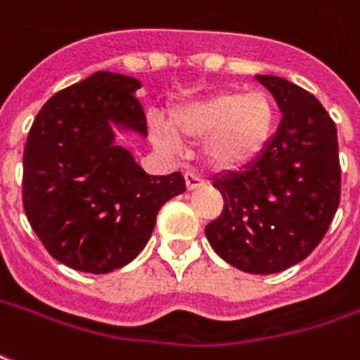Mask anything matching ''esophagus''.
<instances>
[{
    "mask_svg": "<svg viewBox=\"0 0 360 360\" xmlns=\"http://www.w3.org/2000/svg\"><path fill=\"white\" fill-rule=\"evenodd\" d=\"M185 181H187V188L193 191V188H198L205 185V177L197 172H187L185 173Z\"/></svg>",
    "mask_w": 360,
    "mask_h": 360,
    "instance_id": "esophagus-1",
    "label": "esophagus"
}]
</instances>
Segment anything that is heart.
Here are the masks:
<instances>
[{
	"label": "heart",
	"instance_id": "obj_1",
	"mask_svg": "<svg viewBox=\"0 0 360 360\" xmlns=\"http://www.w3.org/2000/svg\"><path fill=\"white\" fill-rule=\"evenodd\" d=\"M172 129L173 133L160 120H152L155 146L175 152L173 134L185 140L202 138L200 155L206 165L230 172L263 154L275 132V105L261 89L220 91L177 107L172 115Z\"/></svg>",
	"mask_w": 360,
	"mask_h": 360
}]
</instances>
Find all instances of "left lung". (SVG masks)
<instances>
[{
  "label": "left lung",
  "mask_w": 360,
  "mask_h": 360,
  "mask_svg": "<svg viewBox=\"0 0 360 360\" xmlns=\"http://www.w3.org/2000/svg\"><path fill=\"white\" fill-rule=\"evenodd\" d=\"M283 112L257 160L216 177L222 214L205 233L232 267L271 275L318 248L341 198L338 128L310 93L276 75H257Z\"/></svg>",
  "instance_id": "left-lung-1"
}]
</instances>
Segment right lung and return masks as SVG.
<instances>
[{"label": "right lung", "mask_w": 360, "mask_h": 360, "mask_svg": "<svg viewBox=\"0 0 360 360\" xmlns=\"http://www.w3.org/2000/svg\"><path fill=\"white\" fill-rule=\"evenodd\" d=\"M140 82L110 72L52 95L32 122L22 152V208L52 257L103 275L136 257L155 216L185 193L179 172L148 175L115 144L117 124L148 134Z\"/></svg>", "instance_id": "add662e5"}]
</instances>
